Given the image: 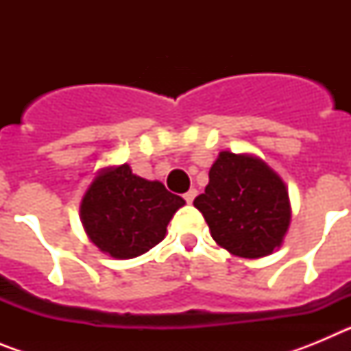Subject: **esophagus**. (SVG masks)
Returning a JSON list of instances; mask_svg holds the SVG:
<instances>
[{"instance_id":"esophagus-1","label":"esophagus","mask_w":351,"mask_h":351,"mask_svg":"<svg viewBox=\"0 0 351 351\" xmlns=\"http://www.w3.org/2000/svg\"><path fill=\"white\" fill-rule=\"evenodd\" d=\"M195 197H197V190H195V188H191L190 191H188V193H184V200L188 204H191L195 200Z\"/></svg>"}]
</instances>
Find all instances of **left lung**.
I'll return each mask as SVG.
<instances>
[{
	"instance_id": "obj_1",
	"label": "left lung",
	"mask_w": 351,
	"mask_h": 351,
	"mask_svg": "<svg viewBox=\"0 0 351 351\" xmlns=\"http://www.w3.org/2000/svg\"><path fill=\"white\" fill-rule=\"evenodd\" d=\"M193 206L204 214L216 244L241 258H262L281 247L291 219L283 179L247 153L221 151Z\"/></svg>"
}]
</instances>
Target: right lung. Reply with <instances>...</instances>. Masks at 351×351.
Returning <instances> with one entry per match:
<instances>
[{"mask_svg":"<svg viewBox=\"0 0 351 351\" xmlns=\"http://www.w3.org/2000/svg\"><path fill=\"white\" fill-rule=\"evenodd\" d=\"M184 204L163 182L138 178L123 163L96 172L80 200V221L101 253L128 260L161 243Z\"/></svg>","mask_w":351,"mask_h":351,"instance_id":"obj_1","label":"right lung"}]
</instances>
